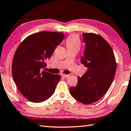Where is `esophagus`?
Masks as SVG:
<instances>
[{"label":"esophagus","mask_w":131,"mask_h":131,"mask_svg":"<svg viewBox=\"0 0 131 131\" xmlns=\"http://www.w3.org/2000/svg\"><path fill=\"white\" fill-rule=\"evenodd\" d=\"M61 76H62V77H63V78H68V77L70 76L69 74H65L64 73H61Z\"/></svg>","instance_id":"esophagus-1"}]
</instances>
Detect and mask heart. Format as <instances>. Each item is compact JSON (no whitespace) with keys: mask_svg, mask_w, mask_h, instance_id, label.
<instances>
[{"mask_svg":"<svg viewBox=\"0 0 131 131\" xmlns=\"http://www.w3.org/2000/svg\"><path fill=\"white\" fill-rule=\"evenodd\" d=\"M66 45L68 49H79L80 47V41L76 35H70L66 41Z\"/></svg>","mask_w":131,"mask_h":131,"instance_id":"b5f03b06","label":"heart"}]
</instances>
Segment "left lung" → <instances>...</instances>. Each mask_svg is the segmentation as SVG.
<instances>
[{"mask_svg":"<svg viewBox=\"0 0 131 131\" xmlns=\"http://www.w3.org/2000/svg\"><path fill=\"white\" fill-rule=\"evenodd\" d=\"M86 47L80 62L88 70L78 77V84L70 88L72 96L80 103L96 102L107 92L115 76L117 63L110 45L102 37L83 33Z\"/></svg>","mask_w":131,"mask_h":131,"instance_id":"8db88e82","label":"left lung"}]
</instances>
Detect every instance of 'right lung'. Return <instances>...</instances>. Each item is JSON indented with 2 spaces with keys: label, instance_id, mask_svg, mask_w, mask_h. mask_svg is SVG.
I'll use <instances>...</instances> for the list:
<instances>
[{
  "label": "right lung",
  "instance_id": "1",
  "mask_svg": "<svg viewBox=\"0 0 131 131\" xmlns=\"http://www.w3.org/2000/svg\"><path fill=\"white\" fill-rule=\"evenodd\" d=\"M64 37L62 32H37L24 39L17 48L12 63V75L20 93L29 101L42 102L54 93L61 76L45 71V61Z\"/></svg>",
  "mask_w": 131,
  "mask_h": 131
}]
</instances>
